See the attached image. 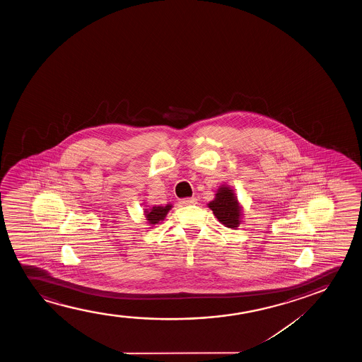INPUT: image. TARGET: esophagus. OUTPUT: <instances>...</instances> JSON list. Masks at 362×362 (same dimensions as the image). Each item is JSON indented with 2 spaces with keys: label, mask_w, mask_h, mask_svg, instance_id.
<instances>
[{
  "label": "esophagus",
  "mask_w": 362,
  "mask_h": 362,
  "mask_svg": "<svg viewBox=\"0 0 362 362\" xmlns=\"http://www.w3.org/2000/svg\"><path fill=\"white\" fill-rule=\"evenodd\" d=\"M180 205H184V206H187V205H195L197 204V199L195 198H185L182 199L180 202H179Z\"/></svg>",
  "instance_id": "34e87169"
}]
</instances>
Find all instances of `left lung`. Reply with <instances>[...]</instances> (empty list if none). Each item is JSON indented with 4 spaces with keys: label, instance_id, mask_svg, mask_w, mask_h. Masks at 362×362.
Instances as JSON below:
<instances>
[{
    "label": "left lung",
    "instance_id": "left-lung-1",
    "mask_svg": "<svg viewBox=\"0 0 362 362\" xmlns=\"http://www.w3.org/2000/svg\"><path fill=\"white\" fill-rule=\"evenodd\" d=\"M214 215L226 228H238L241 223L243 210L233 189L228 185H221L215 194V199L208 204Z\"/></svg>",
    "mask_w": 362,
    "mask_h": 362
}]
</instances>
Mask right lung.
<instances>
[{
  "label": "right lung",
  "instance_id": "add662e5",
  "mask_svg": "<svg viewBox=\"0 0 362 362\" xmlns=\"http://www.w3.org/2000/svg\"><path fill=\"white\" fill-rule=\"evenodd\" d=\"M170 209H172L170 204H167L165 206H153L151 209H144L146 220L148 221L149 225L159 223L160 221H163Z\"/></svg>",
  "mask_w": 362,
  "mask_h": 362
}]
</instances>
